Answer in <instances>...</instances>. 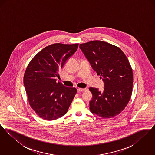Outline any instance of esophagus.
Masks as SVG:
<instances>
[{
    "label": "esophagus",
    "mask_w": 155,
    "mask_h": 155,
    "mask_svg": "<svg viewBox=\"0 0 155 155\" xmlns=\"http://www.w3.org/2000/svg\"><path fill=\"white\" fill-rule=\"evenodd\" d=\"M85 91V89H83V88H78L77 89V91L78 92H83V91Z\"/></svg>",
    "instance_id": "1"
}]
</instances>
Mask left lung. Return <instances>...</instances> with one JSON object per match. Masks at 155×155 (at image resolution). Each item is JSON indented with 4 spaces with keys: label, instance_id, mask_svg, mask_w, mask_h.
I'll list each match as a JSON object with an SVG mask.
<instances>
[{
    "label": "left lung",
    "instance_id": "left-lung-1",
    "mask_svg": "<svg viewBox=\"0 0 155 155\" xmlns=\"http://www.w3.org/2000/svg\"><path fill=\"white\" fill-rule=\"evenodd\" d=\"M80 48L104 82L102 92L89 88L92 94L90 110L104 118L117 116L125 109L133 92V70L128 60L118 47L101 41L81 44Z\"/></svg>",
    "mask_w": 155,
    "mask_h": 155
}]
</instances>
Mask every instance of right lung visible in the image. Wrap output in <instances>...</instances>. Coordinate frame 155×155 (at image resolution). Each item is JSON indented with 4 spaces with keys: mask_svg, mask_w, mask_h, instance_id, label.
I'll return each instance as SVG.
<instances>
[{
    "mask_svg": "<svg viewBox=\"0 0 155 155\" xmlns=\"http://www.w3.org/2000/svg\"><path fill=\"white\" fill-rule=\"evenodd\" d=\"M78 44H54L44 48L33 58L24 75V84L30 106L41 118L54 120L64 116L77 93L65 87L56 77Z\"/></svg>",
    "mask_w": 155,
    "mask_h": 155,
    "instance_id": "add662e5",
    "label": "right lung"
}]
</instances>
